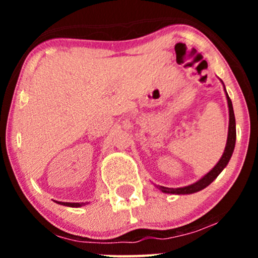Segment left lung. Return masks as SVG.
Listing matches in <instances>:
<instances>
[{
	"label": "left lung",
	"mask_w": 258,
	"mask_h": 258,
	"mask_svg": "<svg viewBox=\"0 0 258 258\" xmlns=\"http://www.w3.org/2000/svg\"><path fill=\"white\" fill-rule=\"evenodd\" d=\"M222 82V81H221ZM223 84V82H222ZM224 86V85H223ZM224 92H226L227 102H228V110H229V126H228V137H227V144L224 148V152L220 161L215 165V167L212 168L210 172H207L205 176L201 177L199 180L193 183V184H189L185 186H180V188H167V186L162 185H156V188L159 190H161L165 194H176V195H185V194H193L197 191L203 190L204 188H206L207 185L211 184L214 180L217 178L218 174L226 168V166L229 162L230 158H232L234 147H235V139H236V128H235V116H234V110H233V104L232 100H230L229 96H228L226 87H224Z\"/></svg>",
	"instance_id": "1"
}]
</instances>
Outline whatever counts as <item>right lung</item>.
Masks as SVG:
<instances>
[{"mask_svg":"<svg viewBox=\"0 0 258 258\" xmlns=\"http://www.w3.org/2000/svg\"><path fill=\"white\" fill-rule=\"evenodd\" d=\"M57 204H60V205L69 206V207H81L85 206L86 203H63V201H55Z\"/></svg>","mask_w":258,"mask_h":258,"instance_id":"obj_1","label":"right lung"}]
</instances>
